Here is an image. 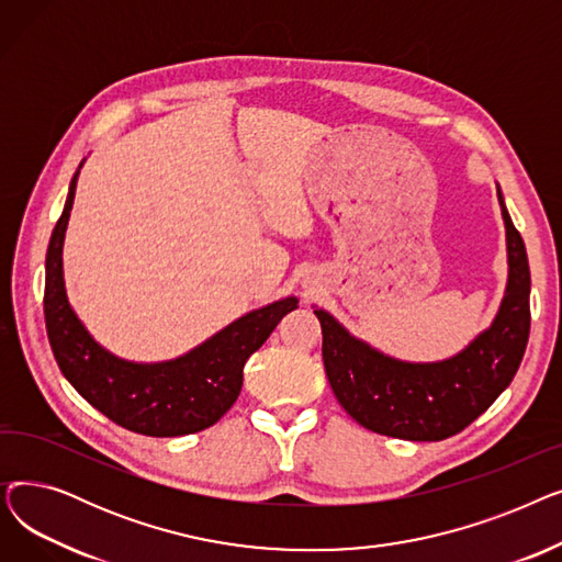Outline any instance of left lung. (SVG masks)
<instances>
[{
    "instance_id": "obj_1",
    "label": "left lung",
    "mask_w": 562,
    "mask_h": 562,
    "mask_svg": "<svg viewBox=\"0 0 562 562\" xmlns=\"http://www.w3.org/2000/svg\"><path fill=\"white\" fill-rule=\"evenodd\" d=\"M508 239V286L492 328L456 358L432 364L392 360L350 337L323 310V364L339 405L360 426L409 441H439L479 419L504 392L524 358L530 333V271L521 234L498 191Z\"/></svg>"
}]
</instances>
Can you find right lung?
Returning a JSON list of instances; mask_svg holds the SVG:
<instances>
[{"label": "right lung", "mask_w": 562, "mask_h": 562, "mask_svg": "<svg viewBox=\"0 0 562 562\" xmlns=\"http://www.w3.org/2000/svg\"><path fill=\"white\" fill-rule=\"evenodd\" d=\"M77 177L79 170L45 261V326L58 369L104 417L132 432L180 437L214 426L239 396L248 358L269 339L282 316L299 307V301L291 296L236 318L184 358L161 364L117 360L86 333L66 299L61 252Z\"/></svg>", "instance_id": "add662e5"}]
</instances>
